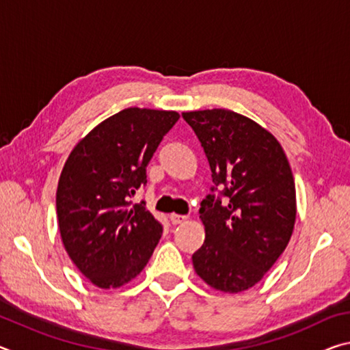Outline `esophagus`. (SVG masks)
Returning a JSON list of instances; mask_svg holds the SVG:
<instances>
[{"label":"esophagus","instance_id":"34e87169","mask_svg":"<svg viewBox=\"0 0 350 350\" xmlns=\"http://www.w3.org/2000/svg\"><path fill=\"white\" fill-rule=\"evenodd\" d=\"M185 219H187V216H183V215H177V213H173V215H170V221H171V224H173V225H177V224L185 222Z\"/></svg>","mask_w":350,"mask_h":350}]
</instances>
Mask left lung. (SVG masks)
<instances>
[{"label": "left lung", "mask_w": 350, "mask_h": 350, "mask_svg": "<svg viewBox=\"0 0 350 350\" xmlns=\"http://www.w3.org/2000/svg\"><path fill=\"white\" fill-rule=\"evenodd\" d=\"M208 159L213 185L200 202L196 273L238 293L262 280L286 250L296 217L295 180L284 150L258 123L228 109L183 112Z\"/></svg>", "instance_id": "8db88e82"}]
</instances>
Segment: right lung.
I'll return each instance as SVG.
<instances>
[{
    "label": "right lung",
    "mask_w": 350,
    "mask_h": 350,
    "mask_svg": "<svg viewBox=\"0 0 350 350\" xmlns=\"http://www.w3.org/2000/svg\"><path fill=\"white\" fill-rule=\"evenodd\" d=\"M174 111L128 108L100 123L69 154L57 188L64 248L100 288L137 276L162 236V224L131 198L146 185V167Z\"/></svg>",
    "instance_id": "obj_1"
}]
</instances>
